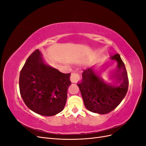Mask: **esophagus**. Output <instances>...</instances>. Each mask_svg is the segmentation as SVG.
<instances>
[{"label": "esophagus", "instance_id": "obj_1", "mask_svg": "<svg viewBox=\"0 0 146 146\" xmlns=\"http://www.w3.org/2000/svg\"><path fill=\"white\" fill-rule=\"evenodd\" d=\"M70 81L72 83H77L80 79V76L77 73H72L70 76Z\"/></svg>", "mask_w": 146, "mask_h": 146}]
</instances>
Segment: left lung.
Returning <instances> with one entry per match:
<instances>
[{
    "instance_id": "left-lung-1",
    "label": "left lung",
    "mask_w": 146,
    "mask_h": 146,
    "mask_svg": "<svg viewBox=\"0 0 146 146\" xmlns=\"http://www.w3.org/2000/svg\"><path fill=\"white\" fill-rule=\"evenodd\" d=\"M110 58L117 63L116 71L112 77L116 81L114 85L105 83L91 68L83 70L82 80L77 84L85 106L92 113L104 114L111 112L127 94L129 78L125 64L118 54Z\"/></svg>"
}]
</instances>
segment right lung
Here are the masks:
<instances>
[{
	"mask_svg": "<svg viewBox=\"0 0 146 146\" xmlns=\"http://www.w3.org/2000/svg\"><path fill=\"white\" fill-rule=\"evenodd\" d=\"M70 75L46 64L38 49L31 54L19 76L21 96L27 107L38 114L51 116L63 110Z\"/></svg>",
	"mask_w": 146,
	"mask_h": 146,
	"instance_id": "1",
	"label": "right lung"
}]
</instances>
